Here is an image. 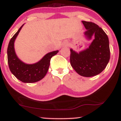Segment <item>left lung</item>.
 <instances>
[{
    "label": "left lung",
    "mask_w": 121,
    "mask_h": 121,
    "mask_svg": "<svg viewBox=\"0 0 121 121\" xmlns=\"http://www.w3.org/2000/svg\"><path fill=\"white\" fill-rule=\"evenodd\" d=\"M86 30L85 35L89 39L95 35V39L88 48L79 52L70 49V62L79 75L91 77L100 74L108 64L110 50L108 36L101 28L95 23L82 21Z\"/></svg>",
    "instance_id": "left-lung-1"
}]
</instances>
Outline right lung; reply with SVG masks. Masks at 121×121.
<instances>
[{
  "mask_svg": "<svg viewBox=\"0 0 121 121\" xmlns=\"http://www.w3.org/2000/svg\"><path fill=\"white\" fill-rule=\"evenodd\" d=\"M24 25L13 36L8 47V62L10 70L17 79L23 82L31 83L39 81L43 78L48 70L50 60L58 51L49 52L39 62L33 64L24 63L18 58L14 50V41Z\"/></svg>",
  "mask_w": 121,
  "mask_h": 121,
  "instance_id": "add662e5",
  "label": "right lung"
}]
</instances>
